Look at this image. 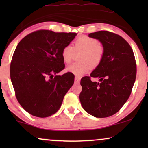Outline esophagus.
<instances>
[{
    "mask_svg": "<svg viewBox=\"0 0 148 148\" xmlns=\"http://www.w3.org/2000/svg\"><path fill=\"white\" fill-rule=\"evenodd\" d=\"M80 82V78L78 77H75V82L77 83V84H78V83H79Z\"/></svg>",
    "mask_w": 148,
    "mask_h": 148,
    "instance_id": "obj_1",
    "label": "esophagus"
}]
</instances>
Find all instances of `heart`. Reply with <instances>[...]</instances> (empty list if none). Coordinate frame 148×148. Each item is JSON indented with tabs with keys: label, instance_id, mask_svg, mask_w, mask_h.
I'll list each match as a JSON object with an SVG mask.
<instances>
[{
	"label": "heart",
	"instance_id": "b5f03b06",
	"mask_svg": "<svg viewBox=\"0 0 148 148\" xmlns=\"http://www.w3.org/2000/svg\"><path fill=\"white\" fill-rule=\"evenodd\" d=\"M81 52L78 59L80 62H74L67 66L66 71L77 76L86 73L92 69L96 68L102 61L105 49L104 46L96 38L88 36H79L75 40L71 46L62 48L61 56L64 63H70L75 54Z\"/></svg>",
	"mask_w": 148,
	"mask_h": 148
}]
</instances>
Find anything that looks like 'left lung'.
Here are the masks:
<instances>
[{
  "mask_svg": "<svg viewBox=\"0 0 148 148\" xmlns=\"http://www.w3.org/2000/svg\"><path fill=\"white\" fill-rule=\"evenodd\" d=\"M105 49L104 58L90 76L81 79L82 107L97 118H105L119 112L130 96L137 73L136 61L129 44L118 34L108 31L91 33ZM91 77L98 78L100 83Z\"/></svg>",
  "mask_w": 148,
  "mask_h": 148,
  "instance_id": "1",
  "label": "left lung"
}]
</instances>
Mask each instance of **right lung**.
<instances>
[{
    "label": "right lung",
    "mask_w": 148,
    "mask_h": 148,
    "mask_svg": "<svg viewBox=\"0 0 148 148\" xmlns=\"http://www.w3.org/2000/svg\"><path fill=\"white\" fill-rule=\"evenodd\" d=\"M76 33L40 29L25 36L14 52L10 75L20 105L33 116L45 118L61 106L64 96L74 83V75L63 70L61 52Z\"/></svg>",
    "instance_id": "obj_1"
}]
</instances>
